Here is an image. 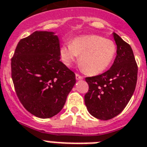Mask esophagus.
<instances>
[{"label":"esophagus","mask_w":147,"mask_h":147,"mask_svg":"<svg viewBox=\"0 0 147 147\" xmlns=\"http://www.w3.org/2000/svg\"><path fill=\"white\" fill-rule=\"evenodd\" d=\"M76 79L78 80H83V77H81V76H80V75L78 74H76Z\"/></svg>","instance_id":"esophagus-1"}]
</instances>
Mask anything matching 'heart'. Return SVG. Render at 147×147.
<instances>
[{"label":"heart","instance_id":"heart-1","mask_svg":"<svg viewBox=\"0 0 147 147\" xmlns=\"http://www.w3.org/2000/svg\"><path fill=\"white\" fill-rule=\"evenodd\" d=\"M60 57L66 66H71L80 55V63L90 75L99 74L111 65L116 54L113 41L100 36H80L72 42H65L59 50Z\"/></svg>","mask_w":147,"mask_h":147}]
</instances>
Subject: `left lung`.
Listing matches in <instances>:
<instances>
[{
  "label": "left lung",
  "mask_w": 147,
  "mask_h": 147,
  "mask_svg": "<svg viewBox=\"0 0 147 147\" xmlns=\"http://www.w3.org/2000/svg\"><path fill=\"white\" fill-rule=\"evenodd\" d=\"M117 55L111 68L101 75L86 78L89 90L84 96L92 116L109 120L120 114L134 93L138 67L131 46L113 32Z\"/></svg>",
  "instance_id": "left-lung-1"
}]
</instances>
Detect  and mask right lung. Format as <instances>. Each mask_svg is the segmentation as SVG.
I'll list each match as a JSON object with an SVG mask.
<instances>
[{
  "label": "right lung",
  "mask_w": 147,
  "mask_h": 147,
  "mask_svg": "<svg viewBox=\"0 0 147 147\" xmlns=\"http://www.w3.org/2000/svg\"><path fill=\"white\" fill-rule=\"evenodd\" d=\"M36 31L19 41L11 59V77L21 103L33 115L59 113L76 84L74 73L60 62L59 38Z\"/></svg>",
  "instance_id": "right-lung-1"
}]
</instances>
